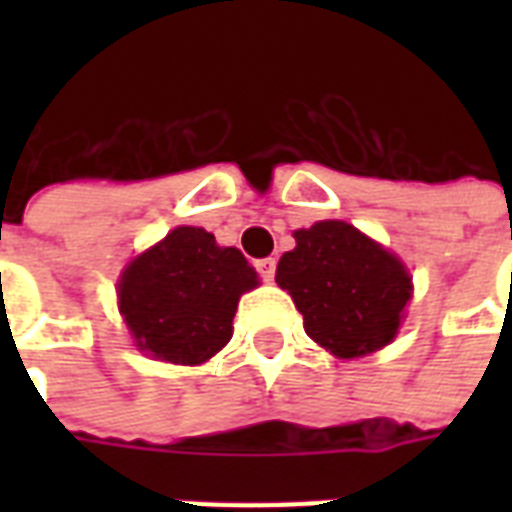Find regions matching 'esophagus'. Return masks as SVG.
Here are the masks:
<instances>
[{
    "instance_id": "1",
    "label": "esophagus",
    "mask_w": 512,
    "mask_h": 512,
    "mask_svg": "<svg viewBox=\"0 0 512 512\" xmlns=\"http://www.w3.org/2000/svg\"><path fill=\"white\" fill-rule=\"evenodd\" d=\"M255 268H257V273L263 276V281H273V276H276V260H273V257L257 260Z\"/></svg>"
}]
</instances>
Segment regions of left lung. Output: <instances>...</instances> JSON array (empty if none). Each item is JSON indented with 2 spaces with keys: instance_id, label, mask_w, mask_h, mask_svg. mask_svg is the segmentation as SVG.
I'll use <instances>...</instances> for the list:
<instances>
[{
  "instance_id": "8db88e82",
  "label": "left lung",
  "mask_w": 512,
  "mask_h": 512,
  "mask_svg": "<svg viewBox=\"0 0 512 512\" xmlns=\"http://www.w3.org/2000/svg\"><path fill=\"white\" fill-rule=\"evenodd\" d=\"M276 284L303 313L305 332L337 358L385 348L398 335L412 276L393 252L342 220H321L295 231Z\"/></svg>"
}]
</instances>
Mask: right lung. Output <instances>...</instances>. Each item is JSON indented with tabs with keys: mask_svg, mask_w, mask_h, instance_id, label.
I'll use <instances>...</instances> for the list:
<instances>
[{
	"mask_svg": "<svg viewBox=\"0 0 512 512\" xmlns=\"http://www.w3.org/2000/svg\"><path fill=\"white\" fill-rule=\"evenodd\" d=\"M257 284L239 249L220 247L204 228L180 225L124 268L116 295L138 350L196 366L228 345L239 297Z\"/></svg>",
	"mask_w": 512,
	"mask_h": 512,
	"instance_id": "1",
	"label": "right lung"
}]
</instances>
